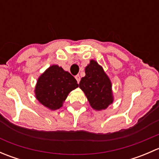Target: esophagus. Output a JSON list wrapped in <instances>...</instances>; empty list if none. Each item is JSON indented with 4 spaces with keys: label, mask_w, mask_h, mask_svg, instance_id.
<instances>
[{
    "label": "esophagus",
    "mask_w": 159,
    "mask_h": 159,
    "mask_svg": "<svg viewBox=\"0 0 159 159\" xmlns=\"http://www.w3.org/2000/svg\"><path fill=\"white\" fill-rule=\"evenodd\" d=\"M75 78H76V80H77V82H78V84H79L80 80H81V78H80L79 75H76V76H75Z\"/></svg>",
    "instance_id": "34e87169"
}]
</instances>
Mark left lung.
I'll return each instance as SVG.
<instances>
[{"label":"left lung","mask_w":159,"mask_h":159,"mask_svg":"<svg viewBox=\"0 0 159 159\" xmlns=\"http://www.w3.org/2000/svg\"><path fill=\"white\" fill-rule=\"evenodd\" d=\"M79 88L94 109H105L113 102L109 78L95 61L91 60L85 68V76L81 78Z\"/></svg>","instance_id":"1"}]
</instances>
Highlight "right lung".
I'll return each mask as SVG.
<instances>
[{
	"mask_svg": "<svg viewBox=\"0 0 159 159\" xmlns=\"http://www.w3.org/2000/svg\"><path fill=\"white\" fill-rule=\"evenodd\" d=\"M78 87L77 81L61 67L52 65L39 77L35 95L40 103L51 110L59 109L68 94Z\"/></svg>",
	"mask_w": 159,
	"mask_h": 159,
	"instance_id": "add662e5",
	"label": "right lung"
}]
</instances>
